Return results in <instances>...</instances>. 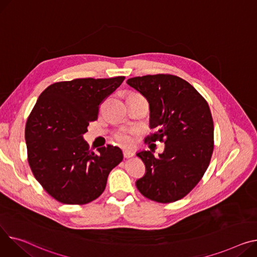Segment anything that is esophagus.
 Segmentation results:
<instances>
[{"instance_id": "esophagus-1", "label": "esophagus", "mask_w": 257, "mask_h": 257, "mask_svg": "<svg viewBox=\"0 0 257 257\" xmlns=\"http://www.w3.org/2000/svg\"><path fill=\"white\" fill-rule=\"evenodd\" d=\"M123 154H124V157H125V158H130V157H132V156H133V152H132V151L124 150Z\"/></svg>"}]
</instances>
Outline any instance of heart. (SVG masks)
<instances>
[{
  "label": "heart",
  "mask_w": 257,
  "mask_h": 257,
  "mask_svg": "<svg viewBox=\"0 0 257 257\" xmlns=\"http://www.w3.org/2000/svg\"><path fill=\"white\" fill-rule=\"evenodd\" d=\"M117 142L128 148H131L134 145V135L131 131H121L116 134Z\"/></svg>",
  "instance_id": "1"
}]
</instances>
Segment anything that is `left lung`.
<instances>
[{"mask_svg": "<svg viewBox=\"0 0 257 257\" xmlns=\"http://www.w3.org/2000/svg\"><path fill=\"white\" fill-rule=\"evenodd\" d=\"M150 105L149 143L164 140L158 157L136 153L146 174L135 182L147 198L167 203L189 193L206 172L214 149V124L207 101L192 85L175 75L157 74L127 80Z\"/></svg>", "mask_w": 257, "mask_h": 257, "instance_id": "left-lung-1", "label": "left lung"}]
</instances>
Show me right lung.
I'll return each mask as SVG.
<instances>
[{
  "mask_svg": "<svg viewBox=\"0 0 257 257\" xmlns=\"http://www.w3.org/2000/svg\"><path fill=\"white\" fill-rule=\"evenodd\" d=\"M124 76L77 78L47 87L26 125L28 160L45 191L66 204H84L104 191L111 169L123 160L122 150L107 146L89 151L83 134L98 115L99 104Z\"/></svg>",
  "mask_w": 257,
  "mask_h": 257,
  "instance_id": "right-lung-1",
  "label": "right lung"
}]
</instances>
